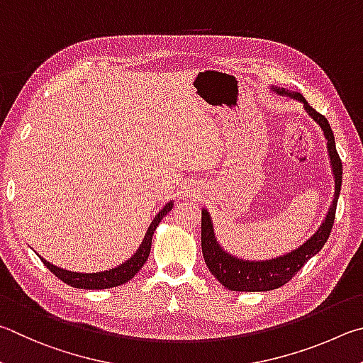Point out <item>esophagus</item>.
Here are the masks:
<instances>
[{
	"label": "esophagus",
	"instance_id": "1",
	"mask_svg": "<svg viewBox=\"0 0 363 363\" xmlns=\"http://www.w3.org/2000/svg\"><path fill=\"white\" fill-rule=\"evenodd\" d=\"M188 194H193V189H186V196Z\"/></svg>",
	"mask_w": 363,
	"mask_h": 363
}]
</instances>
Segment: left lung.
Segmentation results:
<instances>
[{"mask_svg": "<svg viewBox=\"0 0 363 363\" xmlns=\"http://www.w3.org/2000/svg\"><path fill=\"white\" fill-rule=\"evenodd\" d=\"M269 89L274 94L281 95V97H289L291 100H296L303 104L304 111H306L309 114V118L322 129L327 143L330 167H332V174L335 178V194L332 206H330L325 215V220L322 221V225L317 228V231L313 236L300 247L285 253V255L269 259H244L233 255L230 252H226L223 247L220 245L217 236H215L211 212H208L207 208H202V255H204L208 271L217 277V281L223 285V287L233 291H269L287 284L290 279L306 264L308 259L317 255V253L322 250V247L325 245L330 238V233H332L336 204H338L341 191L342 164L338 152H336L332 127H330L325 116H322V114L317 113L313 106H309L306 99H304L300 92H294L285 87L277 86H269Z\"/></svg>", "mask_w": 363, "mask_h": 363, "instance_id": "8db88e82", "label": "left lung"}]
</instances>
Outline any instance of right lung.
<instances>
[{"label":"right lung","mask_w":363,"mask_h":363,"mask_svg":"<svg viewBox=\"0 0 363 363\" xmlns=\"http://www.w3.org/2000/svg\"><path fill=\"white\" fill-rule=\"evenodd\" d=\"M172 207H174V201H170L165 204L159 213L152 218L151 225L146 230L142 244L137 249V252L133 255L125 259L123 264L116 266V268L108 269V271H101V272H76V271H68L59 268L52 263H49L48 259H44L43 257L41 262L44 266L60 279L62 282H65L68 285H72L74 289H86V290H104V289H113L118 287V285H123L125 282H129L130 279L137 274V272L142 269V266L146 263V259L150 257V250H151V240H152V234H155L157 225L161 223V220L167 215Z\"/></svg>","instance_id":"1"}]
</instances>
